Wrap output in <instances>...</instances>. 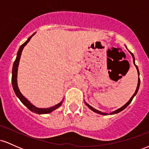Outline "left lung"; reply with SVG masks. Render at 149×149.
<instances>
[{
	"label": "left lung",
	"mask_w": 149,
	"mask_h": 149,
	"mask_svg": "<svg viewBox=\"0 0 149 149\" xmlns=\"http://www.w3.org/2000/svg\"><path fill=\"white\" fill-rule=\"evenodd\" d=\"M130 52V51H129ZM130 52V54H132V58H133V62H134V64L135 65V66H136V70H137V72H138V75H139V78H138V84H137V87H136V91H135V92H134V95H132V97H131L130 98V100H129V102H127V103H126L125 104V105L123 106V107H122L121 108H120V109H117V110L116 111H113V112H112V113H111V114H115V113H119V112H120L121 111H123V110H124L125 109L126 107H127L128 105H129L131 103V102L132 101V100H133V98H134V97L135 96V95H136V93H137V92H138V90H139V85H140V78H139V69H138V67H137V66H136V64H135V63H134V55H133V54L131 52ZM85 104H86L87 106H88V107L90 108V109H91L92 111H93L94 112H95V113H99V114H101V115H107V113H102V112H101V111H98V110H97V109H94V108H92L91 106H90L88 104H87L86 102H85Z\"/></svg>",
	"instance_id": "left-lung-1"
}]
</instances>
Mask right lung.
<instances>
[{
    "instance_id": "right-lung-1",
    "label": "right lung",
    "mask_w": 149,
    "mask_h": 149,
    "mask_svg": "<svg viewBox=\"0 0 149 149\" xmlns=\"http://www.w3.org/2000/svg\"><path fill=\"white\" fill-rule=\"evenodd\" d=\"M34 34L35 33H33V35L31 36L28 38V40H27L24 43L22 44V45L20 46L19 49L17 54L16 59H15V61H14V64H13V71H12V74H13L12 75V85H13V88L15 91V95H16L17 97L19 99V100L22 102V104L28 108L31 111L36 113H38V114H45V113H49L52 112L54 110H55V109H57V108H59L61 105V104H62L63 101H61L60 103L57 104V105L54 106V107H50V108H47V109H40V108L36 107L35 106L33 105V104H31L29 101L27 100L26 99L25 97L22 95V93L20 92L19 90L18 85H17V80L19 62V59H20V57H21L22 49H23L24 47V46L26 45L29 42L32 36H33Z\"/></svg>"
}]
</instances>
